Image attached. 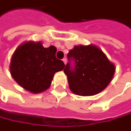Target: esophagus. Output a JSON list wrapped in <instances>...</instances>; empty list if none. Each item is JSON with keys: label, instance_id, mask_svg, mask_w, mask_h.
I'll list each match as a JSON object with an SVG mask.
<instances>
[{"label": "esophagus", "instance_id": "esophagus-1", "mask_svg": "<svg viewBox=\"0 0 131 131\" xmlns=\"http://www.w3.org/2000/svg\"><path fill=\"white\" fill-rule=\"evenodd\" d=\"M62 61H63V62L65 63V65L66 64V62H67V60H66V58H63L62 59Z\"/></svg>", "mask_w": 131, "mask_h": 131}]
</instances>
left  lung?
Instances as JSON below:
<instances>
[{"instance_id": "1", "label": "left lung", "mask_w": 131, "mask_h": 131, "mask_svg": "<svg viewBox=\"0 0 131 131\" xmlns=\"http://www.w3.org/2000/svg\"><path fill=\"white\" fill-rule=\"evenodd\" d=\"M67 57L69 61H75L74 69L67 63L64 70L69 88L75 95L83 96L96 95L105 89L113 79L115 66L94 44L74 46Z\"/></svg>"}]
</instances>
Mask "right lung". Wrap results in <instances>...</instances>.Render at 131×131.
I'll list each match as a JSON object with an SVG mask.
<instances>
[{
  "label": "right lung",
  "mask_w": 131,
  "mask_h": 131,
  "mask_svg": "<svg viewBox=\"0 0 131 131\" xmlns=\"http://www.w3.org/2000/svg\"><path fill=\"white\" fill-rule=\"evenodd\" d=\"M54 46L44 48L40 41L19 45L11 57L10 74L20 87L37 94L51 86L56 72L63 70L64 62L56 57Z\"/></svg>",
  "instance_id": "obj_1"
}]
</instances>
